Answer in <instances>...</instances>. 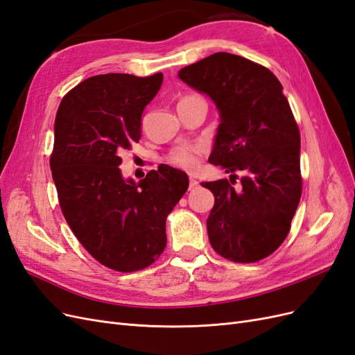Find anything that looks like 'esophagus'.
Listing matches in <instances>:
<instances>
[{"mask_svg":"<svg viewBox=\"0 0 355 355\" xmlns=\"http://www.w3.org/2000/svg\"><path fill=\"white\" fill-rule=\"evenodd\" d=\"M198 187V180H196V179H189V189H194V188H197Z\"/></svg>","mask_w":355,"mask_h":355,"instance_id":"34e87169","label":"esophagus"}]
</instances>
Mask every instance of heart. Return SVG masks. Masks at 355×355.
I'll return each instance as SVG.
<instances>
[{
  "mask_svg": "<svg viewBox=\"0 0 355 355\" xmlns=\"http://www.w3.org/2000/svg\"><path fill=\"white\" fill-rule=\"evenodd\" d=\"M201 154V148L197 145H184L175 148L168 155V161L180 168L192 171L198 166V157Z\"/></svg>",
  "mask_w": 355,
  "mask_h": 355,
  "instance_id": "1",
  "label": "heart"
}]
</instances>
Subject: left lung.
Wrapping results in <instances>:
<instances>
[{
    "label": "left lung",
    "instance_id": "left-lung-1",
    "mask_svg": "<svg viewBox=\"0 0 355 355\" xmlns=\"http://www.w3.org/2000/svg\"><path fill=\"white\" fill-rule=\"evenodd\" d=\"M178 77L207 94L220 116L209 163L245 171L240 189L227 179L202 182L214 196L207 232L214 252L257 262L282 245L302 194L300 135L283 85L262 65L214 53Z\"/></svg>",
    "mask_w": 355,
    "mask_h": 355
}]
</instances>
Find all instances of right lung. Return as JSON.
Wrapping results in <instances>:
<instances>
[{"label": "right lung", "mask_w": 355, "mask_h": 355, "mask_svg": "<svg viewBox=\"0 0 355 355\" xmlns=\"http://www.w3.org/2000/svg\"><path fill=\"white\" fill-rule=\"evenodd\" d=\"M163 73L94 75L62 99L50 167L69 228L96 261L121 272L163 253L166 219L185 194V171L161 164L139 182L121 173L123 149L141 139L145 106Z\"/></svg>", "instance_id": "right-lung-1"}]
</instances>
